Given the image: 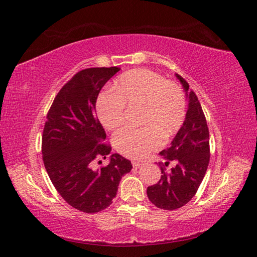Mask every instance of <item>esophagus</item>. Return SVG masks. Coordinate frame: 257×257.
<instances>
[{"label":"esophagus","instance_id":"34e87169","mask_svg":"<svg viewBox=\"0 0 257 257\" xmlns=\"http://www.w3.org/2000/svg\"><path fill=\"white\" fill-rule=\"evenodd\" d=\"M143 165V163L142 162H138V161H133V167L134 168H141Z\"/></svg>","mask_w":257,"mask_h":257}]
</instances>
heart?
I'll use <instances>...</instances> for the list:
<instances>
[{"instance_id":"heart-1","label":"heart","mask_w":257,"mask_h":257,"mask_svg":"<svg viewBox=\"0 0 257 257\" xmlns=\"http://www.w3.org/2000/svg\"><path fill=\"white\" fill-rule=\"evenodd\" d=\"M113 92L98 95L96 114L107 130H115L124 120L125 106L142 105L141 128H124L113 137L120 154L141 159L173 136L184 122L186 99L179 86L150 69H135L114 81Z\"/></svg>"}]
</instances>
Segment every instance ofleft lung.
Masks as SVG:
<instances>
[{"mask_svg": "<svg viewBox=\"0 0 257 257\" xmlns=\"http://www.w3.org/2000/svg\"><path fill=\"white\" fill-rule=\"evenodd\" d=\"M178 79L189 89V85L181 76ZM189 105L186 119L173 138L171 146L160 152L167 162H160L161 179L147 187V196L155 206L162 210H177L186 205L197 193L207 165L210 162V133L205 114L194 90H189ZM171 162L175 167L167 172L165 166Z\"/></svg>", "mask_w": 257, "mask_h": 257, "instance_id": "1", "label": "left lung"}]
</instances>
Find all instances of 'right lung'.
Masks as SVG:
<instances>
[{
    "instance_id": "right-lung-1",
    "label": "right lung",
    "mask_w": 257,
    "mask_h": 257,
    "mask_svg": "<svg viewBox=\"0 0 257 257\" xmlns=\"http://www.w3.org/2000/svg\"><path fill=\"white\" fill-rule=\"evenodd\" d=\"M118 67L87 68L63 85L46 115L42 135L43 162L52 184L69 205L85 213L110 206L129 160L112 154L108 165L97 170L94 161L106 159L111 145L95 114L99 90ZM99 162V161H98Z\"/></svg>"
}]
</instances>
